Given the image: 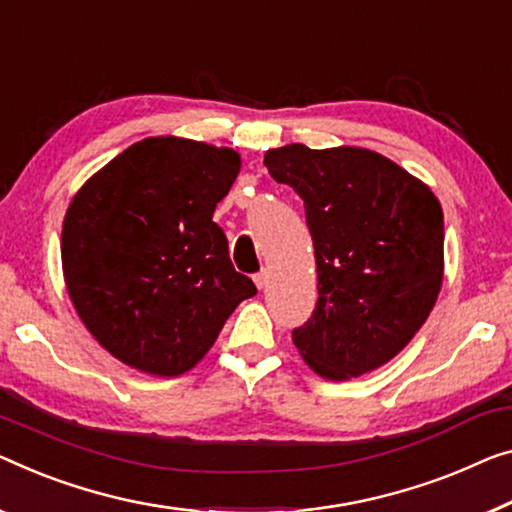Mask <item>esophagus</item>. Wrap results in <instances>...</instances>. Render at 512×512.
Returning a JSON list of instances; mask_svg holds the SVG:
<instances>
[{
	"label": "esophagus",
	"instance_id": "esophagus-1",
	"mask_svg": "<svg viewBox=\"0 0 512 512\" xmlns=\"http://www.w3.org/2000/svg\"><path fill=\"white\" fill-rule=\"evenodd\" d=\"M266 282H269V273H266V271H259L257 276H255V285H257L259 289H264V287H266Z\"/></svg>",
	"mask_w": 512,
	"mask_h": 512
}]
</instances>
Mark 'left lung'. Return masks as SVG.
Here are the masks:
<instances>
[{"mask_svg":"<svg viewBox=\"0 0 512 512\" xmlns=\"http://www.w3.org/2000/svg\"><path fill=\"white\" fill-rule=\"evenodd\" d=\"M264 165L303 200L319 299L292 331L305 363L342 381L400 354L444 278V213L423 181L370 149L266 151Z\"/></svg>","mask_w":512,"mask_h":512,"instance_id":"left-lung-1","label":"left lung"}]
</instances>
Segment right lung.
I'll list each match as a JSON object with an SVG mask.
<instances>
[{"instance_id": "obj_1", "label": "right lung", "mask_w": 512, "mask_h": 512, "mask_svg": "<svg viewBox=\"0 0 512 512\" xmlns=\"http://www.w3.org/2000/svg\"><path fill=\"white\" fill-rule=\"evenodd\" d=\"M236 151L147 137L112 158L73 197L61 230L68 296L89 333L135 370L195 368L255 282L234 271L213 223Z\"/></svg>"}]
</instances>
